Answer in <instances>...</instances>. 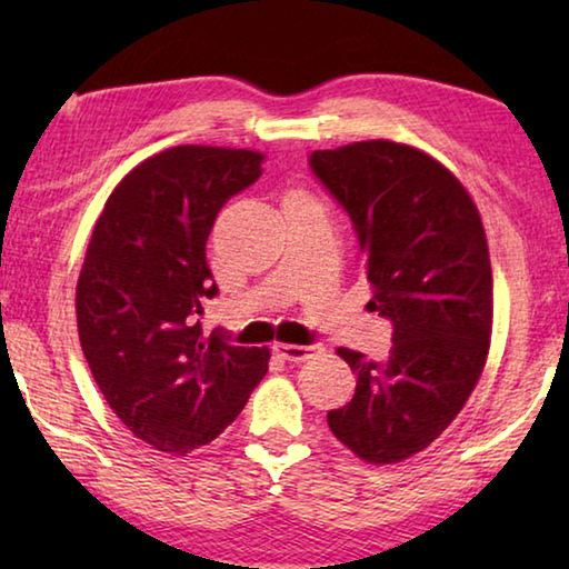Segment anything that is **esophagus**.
Wrapping results in <instances>:
<instances>
[{
	"mask_svg": "<svg viewBox=\"0 0 569 569\" xmlns=\"http://www.w3.org/2000/svg\"><path fill=\"white\" fill-rule=\"evenodd\" d=\"M273 351L281 356L283 361H291V363H301L306 359H311L316 346H296V343H273Z\"/></svg>",
	"mask_w": 569,
	"mask_h": 569,
	"instance_id": "obj_1",
	"label": "esophagus"
}]
</instances>
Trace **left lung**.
Returning <instances> with one entry per match:
<instances>
[{
	"mask_svg": "<svg viewBox=\"0 0 569 569\" xmlns=\"http://www.w3.org/2000/svg\"><path fill=\"white\" fill-rule=\"evenodd\" d=\"M308 166L351 220L373 288L369 308L393 326L383 361L336 351L356 373V393L326 419L356 457L393 465L455 421L485 369L492 336L485 226L465 186L401 142L313 150Z\"/></svg>",
	"mask_w": 569,
	"mask_h": 569,
	"instance_id": "8db88e82",
	"label": "left lung"
}]
</instances>
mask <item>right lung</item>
Returning a JSON list of instances; mask_svg holds the SVG:
<instances>
[{
	"mask_svg": "<svg viewBox=\"0 0 569 569\" xmlns=\"http://www.w3.org/2000/svg\"><path fill=\"white\" fill-rule=\"evenodd\" d=\"M253 150L178 146L122 178L94 223L77 281V331L104 401L168 455L213 441L266 377L268 349L210 336L218 296L206 243L236 192L261 178Z\"/></svg>",
	"mask_w": 569,
	"mask_h": 569,
	"instance_id": "right-lung-1",
	"label": "right lung"
}]
</instances>
